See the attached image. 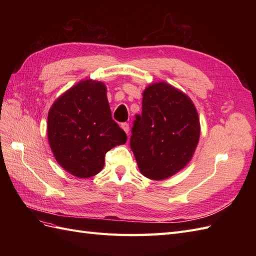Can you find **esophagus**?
Returning a JSON list of instances; mask_svg holds the SVG:
<instances>
[{
    "label": "esophagus",
    "instance_id": "1",
    "mask_svg": "<svg viewBox=\"0 0 256 256\" xmlns=\"http://www.w3.org/2000/svg\"><path fill=\"white\" fill-rule=\"evenodd\" d=\"M120 127H122V130L125 131V132L128 134V132H129V125H128V124H127V122H122V125H120Z\"/></svg>",
    "mask_w": 256,
    "mask_h": 256
}]
</instances>
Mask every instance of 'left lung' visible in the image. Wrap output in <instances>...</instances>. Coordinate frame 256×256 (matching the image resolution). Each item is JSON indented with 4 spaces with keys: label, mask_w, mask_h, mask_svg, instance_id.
I'll return each mask as SVG.
<instances>
[{
    "label": "left lung",
    "mask_w": 256,
    "mask_h": 256,
    "mask_svg": "<svg viewBox=\"0 0 256 256\" xmlns=\"http://www.w3.org/2000/svg\"><path fill=\"white\" fill-rule=\"evenodd\" d=\"M130 147L141 173L154 180L174 175L191 160L200 120L191 99L166 82L147 86L136 115Z\"/></svg>",
    "instance_id": "8db88e82"
}]
</instances>
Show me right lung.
Masks as SVG:
<instances>
[{
	"label": "right lung",
	"mask_w": 256,
	"mask_h": 256,
	"mask_svg": "<svg viewBox=\"0 0 256 256\" xmlns=\"http://www.w3.org/2000/svg\"><path fill=\"white\" fill-rule=\"evenodd\" d=\"M47 128L56 161L80 178L98 174L106 154L127 141L125 131L111 116L104 84L92 80L76 84L53 104Z\"/></svg>",
	"instance_id": "1"
}]
</instances>
